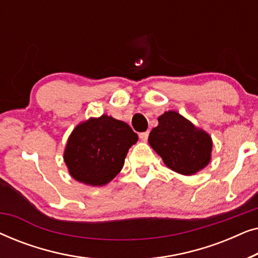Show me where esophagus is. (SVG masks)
Wrapping results in <instances>:
<instances>
[{"mask_svg":"<svg viewBox=\"0 0 258 258\" xmlns=\"http://www.w3.org/2000/svg\"><path fill=\"white\" fill-rule=\"evenodd\" d=\"M148 136H149V132H144V133H140V139L142 141H147Z\"/></svg>","mask_w":258,"mask_h":258,"instance_id":"esophagus-1","label":"esophagus"}]
</instances>
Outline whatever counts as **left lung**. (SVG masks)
Instances as JSON below:
<instances>
[{
    "instance_id": "8db88e82",
    "label": "left lung",
    "mask_w": 258,
    "mask_h": 258,
    "mask_svg": "<svg viewBox=\"0 0 258 258\" xmlns=\"http://www.w3.org/2000/svg\"><path fill=\"white\" fill-rule=\"evenodd\" d=\"M149 143L171 170L192 175L209 163L213 142L206 132L176 111L164 112L151 130Z\"/></svg>"
}]
</instances>
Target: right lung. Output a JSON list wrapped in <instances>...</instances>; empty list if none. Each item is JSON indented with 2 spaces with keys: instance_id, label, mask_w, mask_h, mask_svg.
I'll list each match as a JSON object with an SVG mask.
<instances>
[{
  "instance_id": "obj_1",
  "label": "right lung",
  "mask_w": 258,
  "mask_h": 258,
  "mask_svg": "<svg viewBox=\"0 0 258 258\" xmlns=\"http://www.w3.org/2000/svg\"><path fill=\"white\" fill-rule=\"evenodd\" d=\"M136 133L125 122L102 115L74 129L67 143L64 162L76 181L104 185L121 171Z\"/></svg>"
}]
</instances>
